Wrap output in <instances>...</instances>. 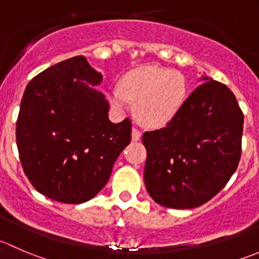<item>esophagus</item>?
I'll list each match as a JSON object with an SVG mask.
<instances>
[{"label":"esophagus","instance_id":"1","mask_svg":"<svg viewBox=\"0 0 259 259\" xmlns=\"http://www.w3.org/2000/svg\"><path fill=\"white\" fill-rule=\"evenodd\" d=\"M140 138H142V133H140L137 127H133V132H132L133 142H138V140H140Z\"/></svg>","mask_w":259,"mask_h":259}]
</instances>
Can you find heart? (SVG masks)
<instances>
[{"label": "heart", "mask_w": 259, "mask_h": 259, "mask_svg": "<svg viewBox=\"0 0 259 259\" xmlns=\"http://www.w3.org/2000/svg\"><path fill=\"white\" fill-rule=\"evenodd\" d=\"M187 94L186 79L180 72L160 67H142L129 72L120 87L110 90V102L116 109L134 104L138 121L149 127H162L182 109Z\"/></svg>", "instance_id": "heart-1"}]
</instances>
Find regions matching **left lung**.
Returning <instances> with one entry per match:
<instances>
[{
	"label": "left lung",
	"mask_w": 259,
	"mask_h": 259,
	"mask_svg": "<svg viewBox=\"0 0 259 259\" xmlns=\"http://www.w3.org/2000/svg\"><path fill=\"white\" fill-rule=\"evenodd\" d=\"M200 81L172 121L142 138L145 187L164 207L201 206L224 188L240 159L243 112L234 94L207 76Z\"/></svg>",
	"instance_id": "left-lung-1"
}]
</instances>
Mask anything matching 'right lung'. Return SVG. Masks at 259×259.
Returning <instances> with one entry per match:
<instances>
[{"label": "right lung", "instance_id": "1", "mask_svg": "<svg viewBox=\"0 0 259 259\" xmlns=\"http://www.w3.org/2000/svg\"><path fill=\"white\" fill-rule=\"evenodd\" d=\"M102 74L83 55L49 67L29 82L20 105L16 144L25 175L44 196L82 204L104 188L132 139L129 119L109 120L96 87Z\"/></svg>", "mask_w": 259, "mask_h": 259}]
</instances>
